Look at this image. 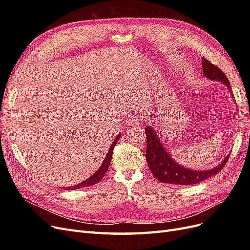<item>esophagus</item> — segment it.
<instances>
[{"label": "esophagus", "instance_id": "obj_1", "mask_svg": "<svg viewBox=\"0 0 250 250\" xmlns=\"http://www.w3.org/2000/svg\"><path fill=\"white\" fill-rule=\"evenodd\" d=\"M142 118L139 115H132L129 119V125L134 126V125H140L142 124Z\"/></svg>", "mask_w": 250, "mask_h": 250}]
</instances>
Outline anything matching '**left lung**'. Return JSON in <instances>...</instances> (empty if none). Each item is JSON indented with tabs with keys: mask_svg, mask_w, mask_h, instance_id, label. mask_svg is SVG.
I'll return each mask as SVG.
<instances>
[{
	"mask_svg": "<svg viewBox=\"0 0 250 250\" xmlns=\"http://www.w3.org/2000/svg\"><path fill=\"white\" fill-rule=\"evenodd\" d=\"M202 69L203 75L207 78L223 82L230 89V84L228 77L225 76V74L217 65L208 62V59L203 58ZM145 132L147 139L146 160L151 173L161 183L180 186L196 185L220 172L225 164L228 163L229 156L217 168L210 169L208 171H193L186 169L183 166H179L172 160V157L167 153V150L163 147V144L158 140L152 128L147 126L145 128Z\"/></svg>",
	"mask_w": 250,
	"mask_h": 250,
	"instance_id": "left-lung-1",
	"label": "left lung"
}]
</instances>
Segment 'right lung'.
<instances>
[{
    "mask_svg": "<svg viewBox=\"0 0 250 250\" xmlns=\"http://www.w3.org/2000/svg\"><path fill=\"white\" fill-rule=\"evenodd\" d=\"M119 139H120V134L118 135V137L115 139V141H113V143L111 144V146H110V148L108 150V153H107L106 157H105V160H104L102 166L99 168V170H98L94 174V175H92L88 179L83 181V183H80L79 185H76V186H74V187H70V188H71V190H75V188L89 187V186H93V185H96L97 183H99V181L104 177V175H105V174H106V172L108 170L110 160H111V155H112V150H113V148H115L116 144L119 141Z\"/></svg>",
    "mask_w": 250,
    "mask_h": 250,
    "instance_id": "right-lung-1",
    "label": "right lung"
}]
</instances>
